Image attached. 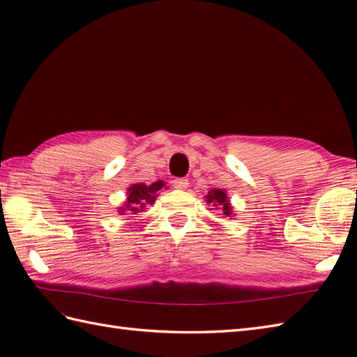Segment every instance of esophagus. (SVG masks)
<instances>
[{
    "label": "esophagus",
    "mask_w": 357,
    "mask_h": 357,
    "mask_svg": "<svg viewBox=\"0 0 357 357\" xmlns=\"http://www.w3.org/2000/svg\"><path fill=\"white\" fill-rule=\"evenodd\" d=\"M173 187L179 188V190H184L188 187V179L185 178H175L173 179Z\"/></svg>",
    "instance_id": "1"
}]
</instances>
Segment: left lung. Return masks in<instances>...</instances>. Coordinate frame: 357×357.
<instances>
[{
    "label": "left lung",
    "mask_w": 357,
    "mask_h": 357,
    "mask_svg": "<svg viewBox=\"0 0 357 357\" xmlns=\"http://www.w3.org/2000/svg\"><path fill=\"white\" fill-rule=\"evenodd\" d=\"M206 202L208 204L213 202V205H220V210L223 211V214H225V216H231V205L227 197V193L223 192V190L220 188L211 190L208 196H206Z\"/></svg>",
    "instance_id": "1"
}]
</instances>
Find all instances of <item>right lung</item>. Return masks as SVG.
<instances>
[{"instance_id":"right-lung-1","label":"right lung","mask_w":357,"mask_h":357,"mask_svg":"<svg viewBox=\"0 0 357 357\" xmlns=\"http://www.w3.org/2000/svg\"><path fill=\"white\" fill-rule=\"evenodd\" d=\"M164 187V182L158 181L152 185H146V184H134L132 187L128 188V202L124 206L120 208V214H124L129 208V211L137 213L139 208H144L146 204H152L156 199V192Z\"/></svg>"}]
</instances>
